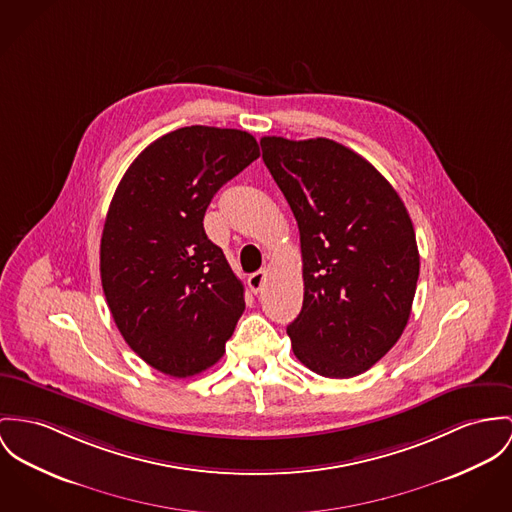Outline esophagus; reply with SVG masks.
Here are the masks:
<instances>
[{
    "mask_svg": "<svg viewBox=\"0 0 512 512\" xmlns=\"http://www.w3.org/2000/svg\"><path fill=\"white\" fill-rule=\"evenodd\" d=\"M265 276H267V271H257V273L249 275V278H247V284H249V290H251L253 294H257V292L263 288V284H265Z\"/></svg>",
    "mask_w": 512,
    "mask_h": 512,
    "instance_id": "34e87169",
    "label": "esophagus"
}]
</instances>
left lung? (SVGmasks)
I'll list each match as a JSON object with an SVG mask.
<instances>
[{
	"label": "left lung",
	"mask_w": 512,
	"mask_h": 512,
	"mask_svg": "<svg viewBox=\"0 0 512 512\" xmlns=\"http://www.w3.org/2000/svg\"><path fill=\"white\" fill-rule=\"evenodd\" d=\"M263 161L300 230L302 312L286 327L296 358L353 378L401 337L419 278L415 230L382 173L327 138H261Z\"/></svg>",
	"instance_id": "obj_1"
}]
</instances>
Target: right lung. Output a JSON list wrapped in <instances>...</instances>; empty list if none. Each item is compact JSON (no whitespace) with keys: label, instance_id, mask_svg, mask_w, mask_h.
Returning <instances> with one entry per match:
<instances>
[{"label":"right lung","instance_id":"obj_1","mask_svg":"<svg viewBox=\"0 0 512 512\" xmlns=\"http://www.w3.org/2000/svg\"><path fill=\"white\" fill-rule=\"evenodd\" d=\"M261 156L243 130L185 126L126 169L101 236V284L128 347L187 378L226 353L243 284L202 226L210 200Z\"/></svg>","mask_w":512,"mask_h":512}]
</instances>
